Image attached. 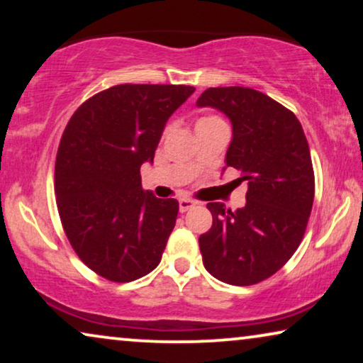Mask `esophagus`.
Listing matches in <instances>:
<instances>
[{"instance_id":"obj_1","label":"esophagus","mask_w":363,"mask_h":363,"mask_svg":"<svg viewBox=\"0 0 363 363\" xmlns=\"http://www.w3.org/2000/svg\"><path fill=\"white\" fill-rule=\"evenodd\" d=\"M178 205H180V211H182V213H185V211L190 210V208L195 206V205H196V201H193V200H186V198H183V200H180V203H178Z\"/></svg>"}]
</instances>
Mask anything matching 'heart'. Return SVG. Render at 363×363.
<instances>
[{
  "label": "heart",
  "mask_w": 363,
  "mask_h": 363,
  "mask_svg": "<svg viewBox=\"0 0 363 363\" xmlns=\"http://www.w3.org/2000/svg\"><path fill=\"white\" fill-rule=\"evenodd\" d=\"M218 123H225L221 121L220 117L216 116H208V117H203L200 121L196 122V127H205V125H218Z\"/></svg>",
  "instance_id": "obj_1"
}]
</instances>
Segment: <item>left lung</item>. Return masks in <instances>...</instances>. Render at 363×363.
<instances>
[{"label":"left lung","mask_w":363,"mask_h":363,"mask_svg":"<svg viewBox=\"0 0 363 363\" xmlns=\"http://www.w3.org/2000/svg\"><path fill=\"white\" fill-rule=\"evenodd\" d=\"M231 121L226 167L247 182L236 211L208 203L213 225L200 236L206 271L251 286L281 269L299 247L314 203V168L301 122L289 108L250 87H210L196 101Z\"/></svg>","instance_id":"left-lung-1"}]
</instances>
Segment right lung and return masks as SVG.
I'll return each mask as SVG.
<instances>
[{
    "label": "right lung",
    "mask_w": 363,
    "mask_h": 363,
    "mask_svg": "<svg viewBox=\"0 0 363 363\" xmlns=\"http://www.w3.org/2000/svg\"><path fill=\"white\" fill-rule=\"evenodd\" d=\"M193 92L121 84L87 99L67 122L54 172L59 216L76 255L108 281H135L162 259L178 201L143 191L140 167L153 162L167 121Z\"/></svg>",
    "instance_id": "obj_1"
}]
</instances>
